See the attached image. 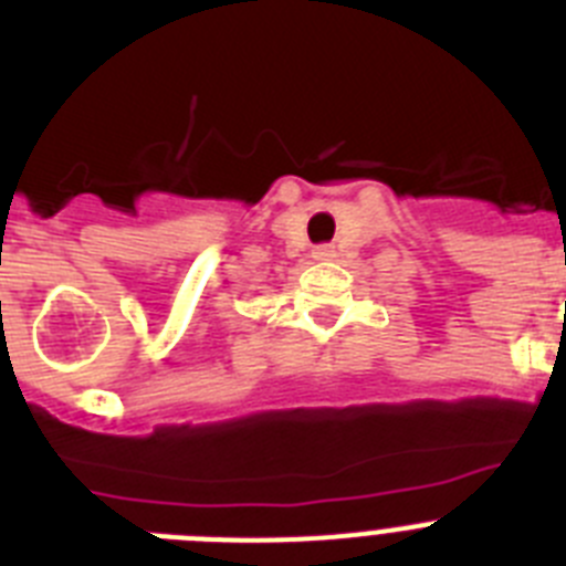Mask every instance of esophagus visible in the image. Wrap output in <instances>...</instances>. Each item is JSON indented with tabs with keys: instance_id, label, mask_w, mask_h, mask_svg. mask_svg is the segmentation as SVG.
<instances>
[{
	"instance_id": "34e87169",
	"label": "esophagus",
	"mask_w": 566,
	"mask_h": 566,
	"mask_svg": "<svg viewBox=\"0 0 566 566\" xmlns=\"http://www.w3.org/2000/svg\"><path fill=\"white\" fill-rule=\"evenodd\" d=\"M314 258L317 260L334 258V247H328V243H323V247H314Z\"/></svg>"
}]
</instances>
